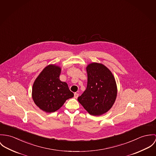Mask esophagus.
<instances>
[{
	"mask_svg": "<svg viewBox=\"0 0 156 156\" xmlns=\"http://www.w3.org/2000/svg\"><path fill=\"white\" fill-rule=\"evenodd\" d=\"M78 96H79V94H78V93H74V98H75L77 99L78 97Z\"/></svg>",
	"mask_w": 156,
	"mask_h": 156,
	"instance_id": "34e87169",
	"label": "esophagus"
}]
</instances>
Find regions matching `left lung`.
<instances>
[{
    "label": "left lung",
    "instance_id": "1",
    "mask_svg": "<svg viewBox=\"0 0 156 156\" xmlns=\"http://www.w3.org/2000/svg\"><path fill=\"white\" fill-rule=\"evenodd\" d=\"M86 70V90L78 101L90 114L102 115L111 108L116 99L115 80L112 72L102 64L90 63Z\"/></svg>",
    "mask_w": 156,
    "mask_h": 156
}]
</instances>
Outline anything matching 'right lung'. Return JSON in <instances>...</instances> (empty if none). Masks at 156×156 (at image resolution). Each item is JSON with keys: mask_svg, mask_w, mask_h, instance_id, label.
I'll return each mask as SVG.
<instances>
[{"mask_svg": "<svg viewBox=\"0 0 156 156\" xmlns=\"http://www.w3.org/2000/svg\"><path fill=\"white\" fill-rule=\"evenodd\" d=\"M61 68L54 65L45 67L35 80L32 88L35 104L46 112L60 109L66 101L73 97L68 85L60 80Z\"/></svg>", "mask_w": 156, "mask_h": 156, "instance_id": "obj_1", "label": "right lung"}]
</instances>
